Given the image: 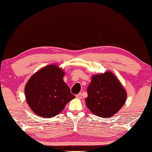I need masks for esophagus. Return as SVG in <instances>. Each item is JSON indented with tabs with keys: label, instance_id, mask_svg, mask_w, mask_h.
Segmentation results:
<instances>
[{
	"label": "esophagus",
	"instance_id": "1",
	"mask_svg": "<svg viewBox=\"0 0 152 152\" xmlns=\"http://www.w3.org/2000/svg\"><path fill=\"white\" fill-rule=\"evenodd\" d=\"M76 97L77 99H81L82 98V94H81V93H79L78 94H77L76 95Z\"/></svg>",
	"mask_w": 152,
	"mask_h": 152
}]
</instances>
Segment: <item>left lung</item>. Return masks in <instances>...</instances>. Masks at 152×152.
<instances>
[{
    "label": "left lung",
    "instance_id": "obj_1",
    "mask_svg": "<svg viewBox=\"0 0 152 152\" xmlns=\"http://www.w3.org/2000/svg\"><path fill=\"white\" fill-rule=\"evenodd\" d=\"M86 105L95 115L109 118L124 106L127 92L113 72L94 75L87 88Z\"/></svg>",
    "mask_w": 152,
    "mask_h": 152
}]
</instances>
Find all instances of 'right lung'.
I'll use <instances>...</instances> for the list:
<instances>
[{
	"label": "right lung",
	"mask_w": 152,
	"mask_h": 152,
	"mask_svg": "<svg viewBox=\"0 0 152 152\" xmlns=\"http://www.w3.org/2000/svg\"><path fill=\"white\" fill-rule=\"evenodd\" d=\"M64 75L58 66L50 64L31 77L25 86V94L26 102L35 114L40 117H53L75 98L64 81Z\"/></svg>",
	"instance_id": "obj_1"
}]
</instances>
